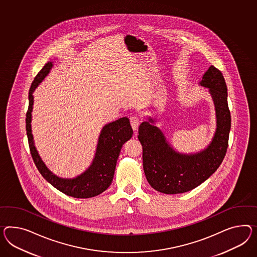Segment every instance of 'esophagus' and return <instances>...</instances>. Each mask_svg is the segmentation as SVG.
<instances>
[{"label":"esophagus","instance_id":"34e87169","mask_svg":"<svg viewBox=\"0 0 257 257\" xmlns=\"http://www.w3.org/2000/svg\"><path fill=\"white\" fill-rule=\"evenodd\" d=\"M130 120H131V125H132L133 131H137L139 125L141 123V118L139 117L138 115H132Z\"/></svg>","mask_w":257,"mask_h":257}]
</instances>
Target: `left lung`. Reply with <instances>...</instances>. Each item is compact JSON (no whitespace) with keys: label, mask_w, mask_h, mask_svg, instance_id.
<instances>
[{"label":"left lung","mask_w":257,"mask_h":257,"mask_svg":"<svg viewBox=\"0 0 257 257\" xmlns=\"http://www.w3.org/2000/svg\"><path fill=\"white\" fill-rule=\"evenodd\" d=\"M199 84L209 88L217 117L216 132L207 149L195 155L179 154L166 142L161 131L152 125L153 119L143 122L139 126L145 176L152 187L158 192L180 194L196 188L215 172L225 156L231 115L223 73L211 66Z\"/></svg>","instance_id":"8db88e82"}]
</instances>
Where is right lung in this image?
Here are the masks:
<instances>
[{
  "instance_id": "right-lung-1",
  "label": "right lung",
  "mask_w": 257,
  "mask_h": 257,
  "mask_svg": "<svg viewBox=\"0 0 257 257\" xmlns=\"http://www.w3.org/2000/svg\"><path fill=\"white\" fill-rule=\"evenodd\" d=\"M52 68V62H47L35 78L29 91V108L26 113V131L31 155L34 164L42 176L55 188L67 196L77 198L96 197L112 184L116 161L122 145L132 138L133 131L130 120L122 117L103 126L99 135L97 151L91 166L84 173L74 179H62L57 177L46 168L33 145L31 121L33 111L34 89L46 77Z\"/></svg>"
}]
</instances>
